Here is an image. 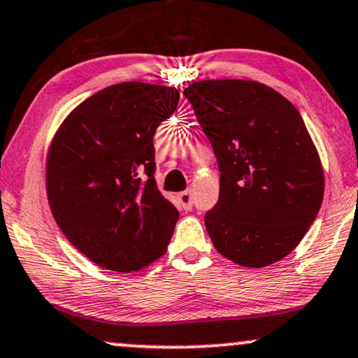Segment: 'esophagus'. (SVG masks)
Wrapping results in <instances>:
<instances>
[{
	"instance_id": "esophagus-1",
	"label": "esophagus",
	"mask_w": 358,
	"mask_h": 358,
	"mask_svg": "<svg viewBox=\"0 0 358 358\" xmlns=\"http://www.w3.org/2000/svg\"><path fill=\"white\" fill-rule=\"evenodd\" d=\"M177 201H178V206L181 209L189 210L191 208H193V194H191V189H186V191H181V193H178Z\"/></svg>"
}]
</instances>
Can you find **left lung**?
<instances>
[{
	"label": "left lung",
	"instance_id": "obj_1",
	"mask_svg": "<svg viewBox=\"0 0 358 358\" xmlns=\"http://www.w3.org/2000/svg\"><path fill=\"white\" fill-rule=\"evenodd\" d=\"M183 94L219 164V201L204 215L214 248L245 268L278 263L308 231L324 194L299 110L258 80H199Z\"/></svg>",
	"mask_w": 358,
	"mask_h": 358
}]
</instances>
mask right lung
Instances as JSON below:
<instances>
[{
  "instance_id": "obj_1",
  "label": "right lung",
  "mask_w": 358,
  "mask_h": 358,
  "mask_svg": "<svg viewBox=\"0 0 358 358\" xmlns=\"http://www.w3.org/2000/svg\"><path fill=\"white\" fill-rule=\"evenodd\" d=\"M178 100L167 85H108L53 136L45 175L50 209L66 238L105 269L133 273L167 251L178 210L155 185L152 138Z\"/></svg>"
}]
</instances>
